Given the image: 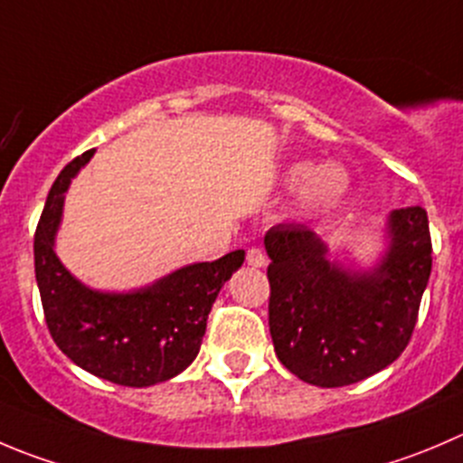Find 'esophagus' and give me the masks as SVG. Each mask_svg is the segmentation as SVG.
I'll list each match as a JSON object with an SVG mask.
<instances>
[{"mask_svg":"<svg viewBox=\"0 0 463 463\" xmlns=\"http://www.w3.org/2000/svg\"><path fill=\"white\" fill-rule=\"evenodd\" d=\"M245 261H248L252 268H261L266 266V254H263L259 248H250L248 254H245Z\"/></svg>","mask_w":463,"mask_h":463,"instance_id":"34e87169","label":"esophagus"}]
</instances>
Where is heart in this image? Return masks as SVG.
Here are the masks:
<instances>
[{
  "instance_id": "heart-1",
  "label": "heart",
  "mask_w": 463,
  "mask_h": 463,
  "mask_svg": "<svg viewBox=\"0 0 463 463\" xmlns=\"http://www.w3.org/2000/svg\"><path fill=\"white\" fill-rule=\"evenodd\" d=\"M288 184L302 188L307 202L325 204V202L338 200L347 191L350 179L336 163H327L323 168H316L311 163H298L288 170Z\"/></svg>"
}]
</instances>
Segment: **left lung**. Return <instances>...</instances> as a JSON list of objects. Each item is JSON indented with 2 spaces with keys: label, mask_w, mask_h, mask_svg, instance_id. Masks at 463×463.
Here are the masks:
<instances>
[{
  "label": "left lung",
  "mask_w": 463,
  "mask_h": 463,
  "mask_svg": "<svg viewBox=\"0 0 463 463\" xmlns=\"http://www.w3.org/2000/svg\"><path fill=\"white\" fill-rule=\"evenodd\" d=\"M391 248L373 272H347L325 259L309 227L268 229V325L277 359L323 389L354 384L393 364L411 341L432 272V239L422 206L391 213Z\"/></svg>",
  "instance_id": "obj_1"
}]
</instances>
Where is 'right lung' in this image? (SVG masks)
Listing matches in <instances>:
<instances>
[{
	"instance_id": "add662e5",
	"label": "right lung",
	"mask_w": 463,
	"mask_h": 463,
	"mask_svg": "<svg viewBox=\"0 0 463 463\" xmlns=\"http://www.w3.org/2000/svg\"><path fill=\"white\" fill-rule=\"evenodd\" d=\"M95 149L61 170L33 236L36 281L52 338L83 371L120 386H152L193 364L206 318L245 252L193 263L134 293H97L79 284L54 254V234L70 179Z\"/></svg>"
}]
</instances>
